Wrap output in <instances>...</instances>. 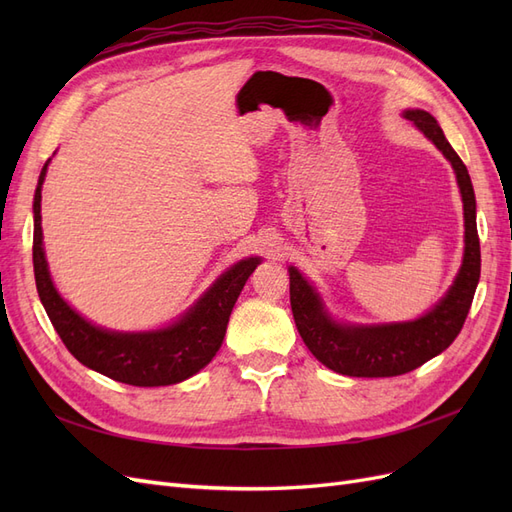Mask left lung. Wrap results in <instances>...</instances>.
<instances>
[{
    "label": "left lung",
    "instance_id": "obj_1",
    "mask_svg": "<svg viewBox=\"0 0 512 512\" xmlns=\"http://www.w3.org/2000/svg\"><path fill=\"white\" fill-rule=\"evenodd\" d=\"M451 162L463 200V258L455 282L427 314L406 322L352 324L335 320L320 292L297 269L290 273V305L305 346L337 374L352 378H391L408 374L455 342L470 312L480 277V243L476 232V198L466 164L446 141L438 121L421 108L401 113Z\"/></svg>",
    "mask_w": 512,
    "mask_h": 512
}]
</instances>
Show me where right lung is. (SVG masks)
I'll use <instances>...</instances> for the list:
<instances>
[{"mask_svg":"<svg viewBox=\"0 0 512 512\" xmlns=\"http://www.w3.org/2000/svg\"><path fill=\"white\" fill-rule=\"evenodd\" d=\"M49 164L51 160H46L42 166L34 194V275L38 297L61 342L85 367L132 386H168L198 374L220 350L232 307L262 258H243L226 269L188 312L162 329L111 331L98 327L61 297L46 262L40 203Z\"/></svg>","mask_w":512,"mask_h":512,"instance_id":"right-lung-1","label":"right lung"}]
</instances>
